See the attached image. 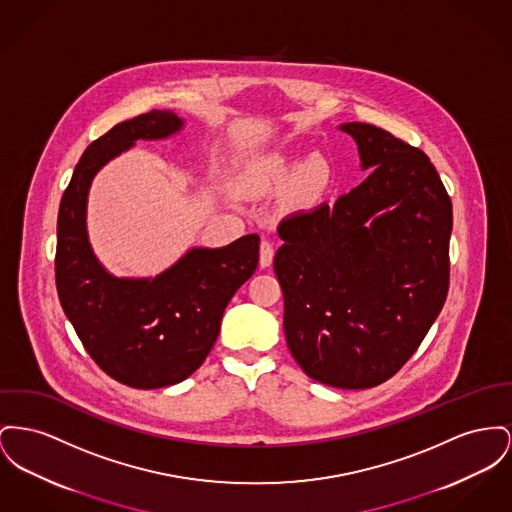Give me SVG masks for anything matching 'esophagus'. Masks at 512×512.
Here are the masks:
<instances>
[{
  "mask_svg": "<svg viewBox=\"0 0 512 512\" xmlns=\"http://www.w3.org/2000/svg\"><path fill=\"white\" fill-rule=\"evenodd\" d=\"M272 257H274V243L269 238H263V241H261V259H259L263 269L271 267Z\"/></svg>",
  "mask_w": 512,
  "mask_h": 512,
  "instance_id": "esophagus-1",
  "label": "esophagus"
}]
</instances>
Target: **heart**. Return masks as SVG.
I'll use <instances>...</instances> for the list:
<instances>
[{
    "instance_id": "obj_1",
    "label": "heart",
    "mask_w": 512,
    "mask_h": 512,
    "mask_svg": "<svg viewBox=\"0 0 512 512\" xmlns=\"http://www.w3.org/2000/svg\"><path fill=\"white\" fill-rule=\"evenodd\" d=\"M294 172V162L282 154H271L253 160L241 172L240 183L247 191H263L290 178ZM327 176V170L321 160L307 162L298 174V189L301 193H315Z\"/></svg>"
}]
</instances>
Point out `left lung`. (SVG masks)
I'll return each instance as SVG.
<instances>
[{"label":"left lung","mask_w":512,"mask_h":512,"mask_svg":"<svg viewBox=\"0 0 512 512\" xmlns=\"http://www.w3.org/2000/svg\"><path fill=\"white\" fill-rule=\"evenodd\" d=\"M342 129L375 170L332 207L278 224L274 274L301 369L329 387L371 389L412 358L447 300L452 203L425 152L371 123Z\"/></svg>","instance_id":"obj_1"}]
</instances>
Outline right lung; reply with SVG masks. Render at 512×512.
Returning a JSON list of instances; mask_svg holds the SVG:
<instances>
[{"label":"right lung","instance_id":"1","mask_svg":"<svg viewBox=\"0 0 512 512\" xmlns=\"http://www.w3.org/2000/svg\"><path fill=\"white\" fill-rule=\"evenodd\" d=\"M181 120L151 110L92 141L61 197L56 288L61 307L94 363L121 385L162 389L187 379L209 356L224 309L259 263V236L220 249H191L152 280L114 278L87 238L94 174L137 139L176 133Z\"/></svg>","mask_w":512,"mask_h":512}]
</instances>
